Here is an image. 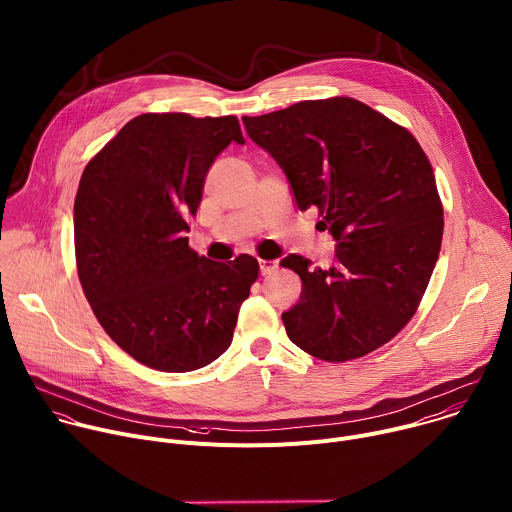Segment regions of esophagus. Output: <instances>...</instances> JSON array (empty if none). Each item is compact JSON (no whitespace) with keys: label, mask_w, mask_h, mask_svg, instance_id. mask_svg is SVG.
<instances>
[{"label":"esophagus","mask_w":512,"mask_h":512,"mask_svg":"<svg viewBox=\"0 0 512 512\" xmlns=\"http://www.w3.org/2000/svg\"><path fill=\"white\" fill-rule=\"evenodd\" d=\"M258 264H260V272H262L264 276L272 274V272L278 268V262H276V260H258Z\"/></svg>","instance_id":"esophagus-1"}]
</instances>
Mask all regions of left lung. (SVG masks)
I'll list each match as a JSON object with an SVG mask.
<instances>
[{
	"label": "left lung",
	"mask_w": 512,
	"mask_h": 512,
	"mask_svg": "<svg viewBox=\"0 0 512 512\" xmlns=\"http://www.w3.org/2000/svg\"><path fill=\"white\" fill-rule=\"evenodd\" d=\"M242 121L288 177L298 210L315 208L339 242L331 268L298 254L280 262L302 280L282 313L288 339L331 363L379 349L416 315L440 254L444 208L428 155L351 96Z\"/></svg>",
	"instance_id": "8db88e82"
}]
</instances>
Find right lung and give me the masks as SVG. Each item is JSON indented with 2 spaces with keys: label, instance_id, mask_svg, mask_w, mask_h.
<instances>
[{
  "label": "right lung",
  "instance_id": "1",
  "mask_svg": "<svg viewBox=\"0 0 512 512\" xmlns=\"http://www.w3.org/2000/svg\"><path fill=\"white\" fill-rule=\"evenodd\" d=\"M244 143L234 115L145 113L84 167L74 199L76 270L94 317L139 363L185 373L232 343L258 260L189 248L187 220L216 157Z\"/></svg>",
  "mask_w": 512,
  "mask_h": 512
}]
</instances>
